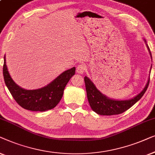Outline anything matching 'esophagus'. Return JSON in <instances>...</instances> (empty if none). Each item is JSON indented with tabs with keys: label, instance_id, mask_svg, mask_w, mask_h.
Returning a JSON list of instances; mask_svg holds the SVG:
<instances>
[{
	"label": "esophagus",
	"instance_id": "34e87169",
	"mask_svg": "<svg viewBox=\"0 0 155 155\" xmlns=\"http://www.w3.org/2000/svg\"><path fill=\"white\" fill-rule=\"evenodd\" d=\"M85 70H86V67H85V65L83 64L78 65L77 67V71L78 74H82L84 73Z\"/></svg>",
	"mask_w": 155,
	"mask_h": 155
}]
</instances>
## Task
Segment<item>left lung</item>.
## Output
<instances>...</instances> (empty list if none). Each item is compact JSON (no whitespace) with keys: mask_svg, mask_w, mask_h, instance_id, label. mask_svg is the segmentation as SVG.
<instances>
[{"mask_svg":"<svg viewBox=\"0 0 155 155\" xmlns=\"http://www.w3.org/2000/svg\"><path fill=\"white\" fill-rule=\"evenodd\" d=\"M147 48L149 51L150 54V57L152 59L151 52L150 51L149 47L146 43ZM150 68V71H151ZM84 81L86 84V89L87 93V97L90 106L92 110L96 112L97 114L104 115V116H110V115H115L121 114L126 111L128 109L131 107L134 104H136L137 102L140 100L143 95L145 94L146 90L147 89V87L149 86L150 78H148L147 84H146L145 88L141 92L129 100H118L114 99L109 98L106 95L102 94L99 90H97L96 86L93 84L92 81L88 77H84Z\"/></svg>","mask_w":155,"mask_h":155,"instance_id":"8db88e82","label":"left lung"}]
</instances>
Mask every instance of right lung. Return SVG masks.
<instances>
[{"mask_svg":"<svg viewBox=\"0 0 155 155\" xmlns=\"http://www.w3.org/2000/svg\"><path fill=\"white\" fill-rule=\"evenodd\" d=\"M75 67L64 71L53 81L43 88L27 90L15 84L10 77L4 56L3 77L6 86L18 104L25 110L35 112H45L51 110L62 99L65 86L75 74Z\"/></svg>","mask_w":155,"mask_h":155,"instance_id":"right-lung-1","label":"right lung"}]
</instances>
